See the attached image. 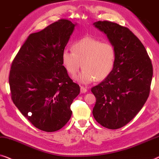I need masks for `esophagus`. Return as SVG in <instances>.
<instances>
[{"mask_svg":"<svg viewBox=\"0 0 159 159\" xmlns=\"http://www.w3.org/2000/svg\"><path fill=\"white\" fill-rule=\"evenodd\" d=\"M87 91V89L85 88L84 86H81L80 87V92L81 93H86Z\"/></svg>","mask_w":159,"mask_h":159,"instance_id":"1","label":"esophagus"}]
</instances>
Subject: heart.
<instances>
[{
  "label": "heart",
  "instance_id": "heart-1",
  "mask_svg": "<svg viewBox=\"0 0 159 159\" xmlns=\"http://www.w3.org/2000/svg\"><path fill=\"white\" fill-rule=\"evenodd\" d=\"M117 52L112 43L92 37H85L74 42L73 50L65 49L61 60L69 74L74 75L80 67L84 68L75 80L89 84L102 80L110 75L116 63Z\"/></svg>",
  "mask_w": 159,
  "mask_h": 159
}]
</instances>
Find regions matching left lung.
<instances>
[{"label": "left lung", "instance_id": "obj_1", "mask_svg": "<svg viewBox=\"0 0 159 159\" xmlns=\"http://www.w3.org/2000/svg\"><path fill=\"white\" fill-rule=\"evenodd\" d=\"M117 52L110 75L91 89L97 101L93 115L108 129L125 126L139 112L149 96L153 66L140 39L128 28L108 21L93 23Z\"/></svg>", "mask_w": 159, "mask_h": 159}]
</instances>
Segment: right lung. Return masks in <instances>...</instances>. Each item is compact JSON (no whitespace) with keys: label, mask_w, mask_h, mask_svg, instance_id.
Wrapping results in <instances>:
<instances>
[{"label":"right lung","mask_w":159,"mask_h":159,"mask_svg":"<svg viewBox=\"0 0 159 159\" xmlns=\"http://www.w3.org/2000/svg\"><path fill=\"white\" fill-rule=\"evenodd\" d=\"M75 24L60 19L29 36L13 59L9 81L13 104L35 127L61 129L80 87L69 77L61 55Z\"/></svg>","instance_id":"obj_1"}]
</instances>
